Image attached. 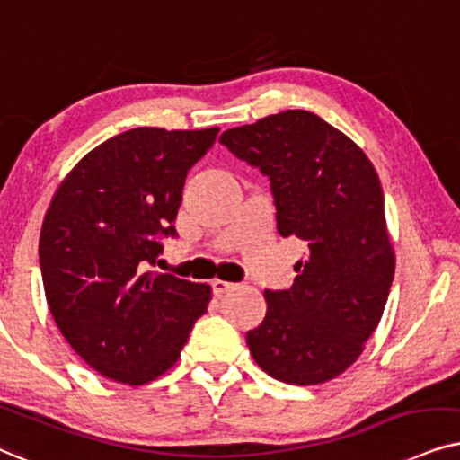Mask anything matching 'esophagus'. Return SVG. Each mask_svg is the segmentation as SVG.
<instances>
[{"instance_id":"34e87169","label":"esophagus","mask_w":460,"mask_h":460,"mask_svg":"<svg viewBox=\"0 0 460 460\" xmlns=\"http://www.w3.org/2000/svg\"><path fill=\"white\" fill-rule=\"evenodd\" d=\"M210 286H212L214 296H223L225 292L234 290V288H235V284H231V281H223V279H212Z\"/></svg>"}]
</instances>
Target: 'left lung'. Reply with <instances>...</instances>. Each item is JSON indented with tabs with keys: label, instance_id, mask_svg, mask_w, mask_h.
<instances>
[{
	"label": "left lung",
	"instance_id": "1",
	"mask_svg": "<svg viewBox=\"0 0 460 460\" xmlns=\"http://www.w3.org/2000/svg\"><path fill=\"white\" fill-rule=\"evenodd\" d=\"M220 145L267 176L279 235L307 246L290 290H265L250 353L281 383H326L362 355L394 281L376 170L351 138L303 109L231 128Z\"/></svg>",
	"mask_w": 460,
	"mask_h": 460
}]
</instances>
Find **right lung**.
<instances>
[{"mask_svg":"<svg viewBox=\"0 0 460 460\" xmlns=\"http://www.w3.org/2000/svg\"><path fill=\"white\" fill-rule=\"evenodd\" d=\"M218 128H134L92 149L60 182L40 235L52 317L85 364L118 383L145 385L179 359L210 286L151 271L187 172Z\"/></svg>","mask_w":460,"mask_h":460,"instance_id":"right-lung-1","label":"right lung"}]
</instances>
